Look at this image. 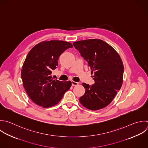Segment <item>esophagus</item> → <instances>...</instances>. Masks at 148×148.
Returning a JSON list of instances; mask_svg holds the SVG:
<instances>
[{"mask_svg":"<svg viewBox=\"0 0 148 148\" xmlns=\"http://www.w3.org/2000/svg\"><path fill=\"white\" fill-rule=\"evenodd\" d=\"M78 84H79V83H78V82H74V81H72V86H77Z\"/></svg>","mask_w":148,"mask_h":148,"instance_id":"34e87169","label":"esophagus"}]
</instances>
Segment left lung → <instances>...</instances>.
<instances>
[{
  "label": "left lung",
  "instance_id": "1",
  "mask_svg": "<svg viewBox=\"0 0 148 148\" xmlns=\"http://www.w3.org/2000/svg\"><path fill=\"white\" fill-rule=\"evenodd\" d=\"M74 47L87 61L94 73L92 86L83 83L84 94L79 98L85 108L97 110L107 106L123 84L124 66L118 53L101 39H87L73 42Z\"/></svg>",
  "mask_w": 148,
  "mask_h": 148
}]
</instances>
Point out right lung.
I'll return each instance as SVG.
<instances>
[{
    "instance_id": "obj_1",
    "label": "right lung",
    "mask_w": 148,
    "mask_h": 148,
    "mask_svg": "<svg viewBox=\"0 0 148 148\" xmlns=\"http://www.w3.org/2000/svg\"><path fill=\"white\" fill-rule=\"evenodd\" d=\"M72 45L62 40L43 41L28 53L21 76L24 87L36 104L49 108L57 104L71 87V81L54 80L51 72L58 66L60 55Z\"/></svg>"
}]
</instances>
